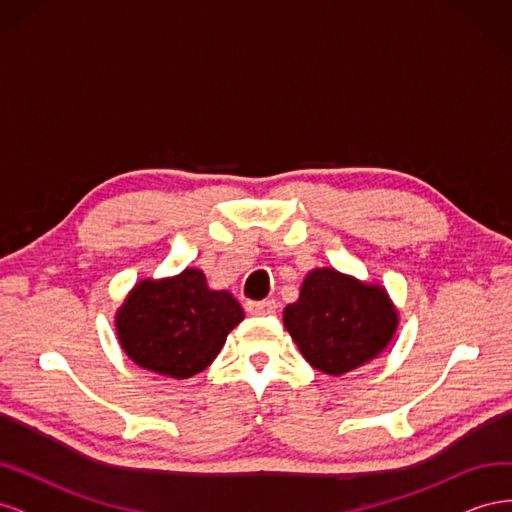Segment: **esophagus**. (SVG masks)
<instances>
[{
    "instance_id": "1",
    "label": "esophagus",
    "mask_w": 512,
    "mask_h": 512,
    "mask_svg": "<svg viewBox=\"0 0 512 512\" xmlns=\"http://www.w3.org/2000/svg\"><path fill=\"white\" fill-rule=\"evenodd\" d=\"M245 310L250 312V314H256V316L275 314V310H278V303H275L273 299H262V301H247V303H245Z\"/></svg>"
}]
</instances>
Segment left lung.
I'll list each match as a JSON object with an SVG mask.
<instances>
[{"mask_svg":"<svg viewBox=\"0 0 512 512\" xmlns=\"http://www.w3.org/2000/svg\"><path fill=\"white\" fill-rule=\"evenodd\" d=\"M398 312L379 284L336 269H314L299 299L284 308V327L306 362L331 377L364 366L388 347Z\"/></svg>","mask_w":512,"mask_h":512,"instance_id":"8db88e82","label":"left lung"}]
</instances>
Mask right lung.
<instances>
[{"mask_svg":"<svg viewBox=\"0 0 512 512\" xmlns=\"http://www.w3.org/2000/svg\"><path fill=\"white\" fill-rule=\"evenodd\" d=\"M245 319L228 290H211L200 269L142 280L116 314L118 340L137 366L172 379L198 375Z\"/></svg>","mask_w":512,"mask_h":512,"instance_id":"add662e5","label":"right lung"}]
</instances>
